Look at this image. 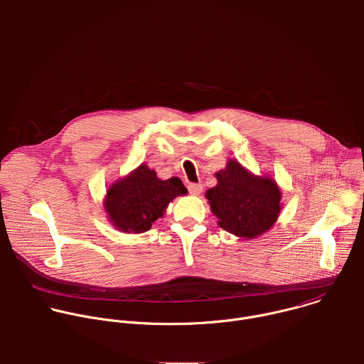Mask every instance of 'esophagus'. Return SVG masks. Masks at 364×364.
Here are the masks:
<instances>
[{
  "label": "esophagus",
  "instance_id": "obj_1",
  "mask_svg": "<svg viewBox=\"0 0 364 364\" xmlns=\"http://www.w3.org/2000/svg\"><path fill=\"white\" fill-rule=\"evenodd\" d=\"M188 191H190V194H193V196H198V194L203 191V186H201V184L191 183V184H188Z\"/></svg>",
  "mask_w": 364,
  "mask_h": 364
}]
</instances>
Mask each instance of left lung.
Segmentation results:
<instances>
[{
  "instance_id": "obj_1",
  "label": "left lung",
  "mask_w": 364,
  "mask_h": 364,
  "mask_svg": "<svg viewBox=\"0 0 364 364\" xmlns=\"http://www.w3.org/2000/svg\"><path fill=\"white\" fill-rule=\"evenodd\" d=\"M215 176L218 184L205 191V198L222 229L256 239L277 223L282 191L271 176H256L233 159Z\"/></svg>"
}]
</instances>
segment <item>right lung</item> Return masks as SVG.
<instances>
[{
    "mask_svg": "<svg viewBox=\"0 0 364 364\" xmlns=\"http://www.w3.org/2000/svg\"><path fill=\"white\" fill-rule=\"evenodd\" d=\"M187 193L177 177L161 180L141 164L124 178L114 181L103 198V209L111 225L124 233H144L164 216L168 204Z\"/></svg>",
    "mask_w": 364,
    "mask_h": 364,
    "instance_id": "add662e5",
    "label": "right lung"
}]
</instances>
